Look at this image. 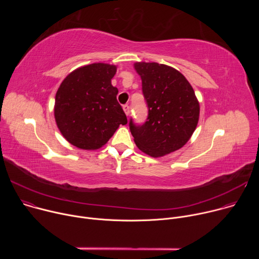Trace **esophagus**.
<instances>
[{"label":"esophagus","instance_id":"esophagus-1","mask_svg":"<svg viewBox=\"0 0 259 259\" xmlns=\"http://www.w3.org/2000/svg\"><path fill=\"white\" fill-rule=\"evenodd\" d=\"M123 109H124L125 114H126L127 116H129V114H130V106H129L128 104H125V105H123Z\"/></svg>","mask_w":259,"mask_h":259}]
</instances>
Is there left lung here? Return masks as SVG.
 I'll return each instance as SVG.
<instances>
[{
    "label": "left lung",
    "mask_w": 259,
    "mask_h": 259,
    "mask_svg": "<svg viewBox=\"0 0 259 259\" xmlns=\"http://www.w3.org/2000/svg\"><path fill=\"white\" fill-rule=\"evenodd\" d=\"M149 116L144 124L129 122L138 149L154 158L175 152L197 128L200 104L189 81L177 69L157 62H136Z\"/></svg>",
    "instance_id": "obj_1"
}]
</instances>
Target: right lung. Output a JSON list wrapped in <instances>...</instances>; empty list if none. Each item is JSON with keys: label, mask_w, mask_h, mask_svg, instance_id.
Wrapping results in <instances>:
<instances>
[{"label": "right lung", "mask_w": 259, "mask_h": 259, "mask_svg": "<svg viewBox=\"0 0 259 259\" xmlns=\"http://www.w3.org/2000/svg\"><path fill=\"white\" fill-rule=\"evenodd\" d=\"M117 66L92 63L71 71L60 84L54 117L63 137L82 150H98L127 117L112 85Z\"/></svg>", "instance_id": "1"}]
</instances>
